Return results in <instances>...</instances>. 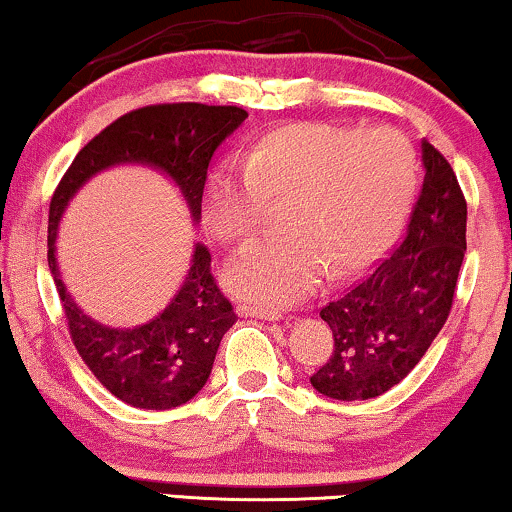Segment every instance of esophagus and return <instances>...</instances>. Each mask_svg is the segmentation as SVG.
Returning <instances> with one entry per match:
<instances>
[{"mask_svg":"<svg viewBox=\"0 0 512 512\" xmlns=\"http://www.w3.org/2000/svg\"><path fill=\"white\" fill-rule=\"evenodd\" d=\"M237 313L242 317H256V320H265V322H280L282 315L272 313V310H263V308H251V305H240Z\"/></svg>","mask_w":512,"mask_h":512,"instance_id":"esophagus-1","label":"esophagus"}]
</instances>
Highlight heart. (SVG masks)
<instances>
[{
  "label": "heart",
  "mask_w": 512,
  "mask_h": 512,
  "mask_svg": "<svg viewBox=\"0 0 512 512\" xmlns=\"http://www.w3.org/2000/svg\"><path fill=\"white\" fill-rule=\"evenodd\" d=\"M416 155L400 131L291 122L265 131L244 167L207 176L202 216L223 244L258 230L268 199H284V232L232 258L225 284L265 310L289 308L320 287L327 270L348 277L374 263L407 216Z\"/></svg>",
  "instance_id": "1"
}]
</instances>
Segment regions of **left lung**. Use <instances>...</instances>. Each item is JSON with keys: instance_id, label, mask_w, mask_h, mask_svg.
Segmentation results:
<instances>
[{"instance_id": "obj_1", "label": "left lung", "mask_w": 512, "mask_h": 512, "mask_svg": "<svg viewBox=\"0 0 512 512\" xmlns=\"http://www.w3.org/2000/svg\"><path fill=\"white\" fill-rule=\"evenodd\" d=\"M421 195L402 240L360 284L320 310L334 353L310 376L331 400L388 393L421 362L447 322L466 254V199L454 169L421 141Z\"/></svg>"}]
</instances>
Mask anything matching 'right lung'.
<instances>
[{
    "label": "right lung",
    "mask_w": 512,
    "mask_h": 512,
    "mask_svg": "<svg viewBox=\"0 0 512 512\" xmlns=\"http://www.w3.org/2000/svg\"><path fill=\"white\" fill-rule=\"evenodd\" d=\"M247 119L235 105L164 103L126 112L91 138L58 183L49 207V270L79 357L119 400L138 409H174L204 388L221 338L237 315L211 275V254L195 244L190 270L162 313L131 329L89 317L65 289L56 261L58 223L79 188L119 164L162 171L202 218V190L214 152Z\"/></svg>",
    "instance_id": "1"
}]
</instances>
